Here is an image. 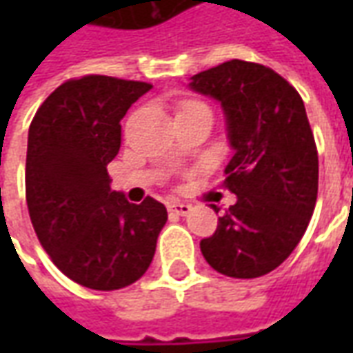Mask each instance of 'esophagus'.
<instances>
[{"instance_id":"obj_1","label":"esophagus","mask_w":353,"mask_h":353,"mask_svg":"<svg viewBox=\"0 0 353 353\" xmlns=\"http://www.w3.org/2000/svg\"><path fill=\"white\" fill-rule=\"evenodd\" d=\"M168 210L176 215H189L192 212V206L191 204H187V202H172L168 206Z\"/></svg>"}]
</instances>
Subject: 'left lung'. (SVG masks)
Returning <instances> with one entry per match:
<instances>
[{
	"instance_id": "obj_1",
	"label": "left lung",
	"mask_w": 353,
	"mask_h": 353,
	"mask_svg": "<svg viewBox=\"0 0 353 353\" xmlns=\"http://www.w3.org/2000/svg\"><path fill=\"white\" fill-rule=\"evenodd\" d=\"M189 88L221 105L232 149L225 183L236 194L200 242L202 255L230 278L265 276L301 242L318 199V149L303 98L270 68L244 60L192 75Z\"/></svg>"
}]
</instances>
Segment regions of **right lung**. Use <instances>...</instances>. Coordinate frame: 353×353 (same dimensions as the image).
<instances>
[{"instance_id": "1", "label": "right lung", "mask_w": 353, "mask_h": 353, "mask_svg": "<svg viewBox=\"0 0 353 353\" xmlns=\"http://www.w3.org/2000/svg\"><path fill=\"white\" fill-rule=\"evenodd\" d=\"M151 88L105 75L68 81L28 130L26 202L35 234L52 263L85 288L113 291L139 280L168 221L159 200L132 204L109 187L121 121Z\"/></svg>"}]
</instances>
